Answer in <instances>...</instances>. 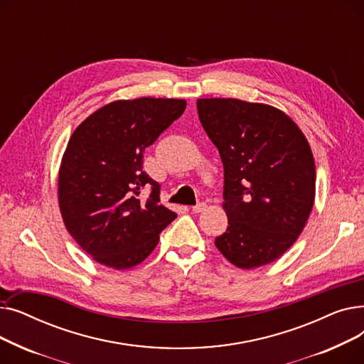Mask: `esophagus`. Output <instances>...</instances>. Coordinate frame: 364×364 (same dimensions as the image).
I'll return each instance as SVG.
<instances>
[{"label":"esophagus","instance_id":"1","mask_svg":"<svg viewBox=\"0 0 364 364\" xmlns=\"http://www.w3.org/2000/svg\"><path fill=\"white\" fill-rule=\"evenodd\" d=\"M205 209H206V203L199 202V203H196V205L192 208V211H193L195 214H199V213H203Z\"/></svg>","mask_w":364,"mask_h":364}]
</instances>
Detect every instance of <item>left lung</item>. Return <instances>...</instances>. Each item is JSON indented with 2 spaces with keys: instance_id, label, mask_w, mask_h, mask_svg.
<instances>
[{
  "instance_id": "left-lung-1",
  "label": "left lung",
  "mask_w": 364,
  "mask_h": 364,
  "mask_svg": "<svg viewBox=\"0 0 364 364\" xmlns=\"http://www.w3.org/2000/svg\"><path fill=\"white\" fill-rule=\"evenodd\" d=\"M198 113L224 165L220 252L239 269L282 257L309 220L316 165L307 139L282 110L237 99H199Z\"/></svg>"
}]
</instances>
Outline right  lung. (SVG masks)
Segmentation results:
<instances>
[{
    "mask_svg": "<svg viewBox=\"0 0 364 364\" xmlns=\"http://www.w3.org/2000/svg\"><path fill=\"white\" fill-rule=\"evenodd\" d=\"M184 109L176 99L118 100L73 131L59 172V205L70 236L102 265L140 264L177 218L159 203L161 186L143 171V155ZM147 186L151 195L141 201Z\"/></svg>",
    "mask_w": 364,
    "mask_h": 364,
    "instance_id": "right-lung-1",
    "label": "right lung"
}]
</instances>
